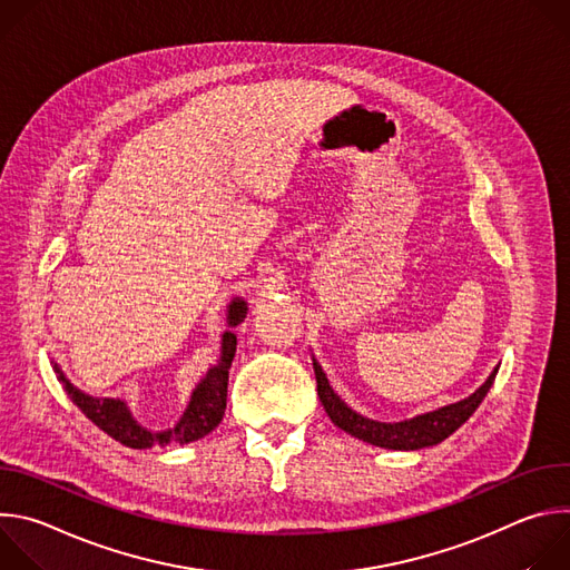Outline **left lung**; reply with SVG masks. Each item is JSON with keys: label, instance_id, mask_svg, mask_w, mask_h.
<instances>
[{"label": "left lung", "instance_id": "8db88e82", "mask_svg": "<svg viewBox=\"0 0 570 570\" xmlns=\"http://www.w3.org/2000/svg\"><path fill=\"white\" fill-rule=\"evenodd\" d=\"M313 370L317 381V396L324 405V411H327L330 420L352 438H358L381 449H394V451H417L424 446H433L446 440L451 433H455L475 413L487 392H490V387L494 385V379L499 372V367H494V372L487 376V381L471 396L458 403L444 405V409L417 415L413 420L385 424V422L367 420L356 411H352L350 405L332 390L327 376H324L315 358H313Z\"/></svg>", "mask_w": 570, "mask_h": 570}]
</instances>
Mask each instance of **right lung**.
<instances>
[{
    "mask_svg": "<svg viewBox=\"0 0 570 570\" xmlns=\"http://www.w3.org/2000/svg\"><path fill=\"white\" fill-rule=\"evenodd\" d=\"M246 313H248L246 299H232V304L227 308V324H229V327H236L238 322H243ZM234 352H236V336H234V332H225L218 365H214L205 374V379L196 385V390L191 392V401L187 405V411L183 413L180 422L174 429L159 431V433L148 431L141 424H137L135 417L128 411V405L121 399H110V396L99 399V396L86 394L83 390H78L76 385H71L67 381V376L62 374L58 363H53V372H56L58 381L62 383L65 392L69 394V399L104 433H108L110 438H115L124 446L150 449V446H169V444L196 442V440L205 438L207 433H212L220 424V420L225 415L227 374H229Z\"/></svg>",
    "mask_w": 570,
    "mask_h": 570,
    "instance_id": "obj_1",
    "label": "right lung"
}]
</instances>
